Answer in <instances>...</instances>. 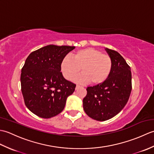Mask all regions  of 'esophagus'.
Here are the masks:
<instances>
[{
  "mask_svg": "<svg viewBox=\"0 0 154 154\" xmlns=\"http://www.w3.org/2000/svg\"><path fill=\"white\" fill-rule=\"evenodd\" d=\"M79 87H80V86L79 85H76V89H78V88H79Z\"/></svg>",
  "mask_w": 154,
  "mask_h": 154,
  "instance_id": "1",
  "label": "esophagus"
}]
</instances>
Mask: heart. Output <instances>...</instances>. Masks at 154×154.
<instances>
[{
    "label": "heart",
    "instance_id": "heart-1",
    "mask_svg": "<svg viewBox=\"0 0 154 154\" xmlns=\"http://www.w3.org/2000/svg\"><path fill=\"white\" fill-rule=\"evenodd\" d=\"M63 58L60 65L61 71L65 79L71 81L75 78L77 83L99 85L109 77L112 68V61L109 55L93 48H87L75 52L71 56Z\"/></svg>",
    "mask_w": 154,
    "mask_h": 154
}]
</instances>
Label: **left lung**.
Here are the masks:
<instances>
[{"instance_id": "obj_1", "label": "left lung", "mask_w": 154, "mask_h": 154, "mask_svg": "<svg viewBox=\"0 0 154 154\" xmlns=\"http://www.w3.org/2000/svg\"><path fill=\"white\" fill-rule=\"evenodd\" d=\"M112 61L108 79L87 88L83 100L85 112L91 119L105 121L119 114L125 106L132 91L131 69L119 52L105 49Z\"/></svg>"}]
</instances>
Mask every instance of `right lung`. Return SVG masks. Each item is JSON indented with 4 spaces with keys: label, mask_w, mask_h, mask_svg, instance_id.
I'll list each match as a JSON object with an SVG mask.
<instances>
[{
    "label": "right lung",
    "mask_w": 154,
    "mask_h": 154,
    "mask_svg": "<svg viewBox=\"0 0 154 154\" xmlns=\"http://www.w3.org/2000/svg\"><path fill=\"white\" fill-rule=\"evenodd\" d=\"M75 48L48 45L32 52L26 60L20 76L21 91L26 106L38 116L50 119L57 115L74 92L76 85L65 79L60 65Z\"/></svg>",
    "instance_id": "1"
}]
</instances>
